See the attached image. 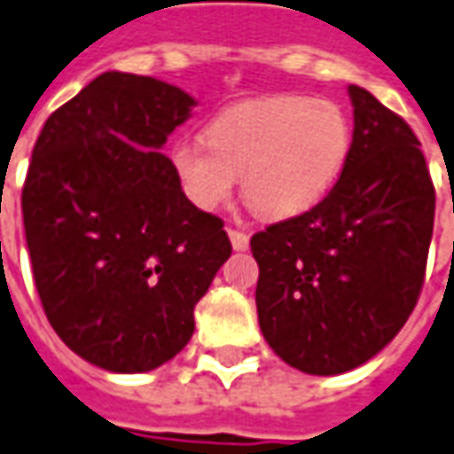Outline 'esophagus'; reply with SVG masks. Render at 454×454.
Returning <instances> with one entry per match:
<instances>
[{
  "label": "esophagus",
  "instance_id": "obj_1",
  "mask_svg": "<svg viewBox=\"0 0 454 454\" xmlns=\"http://www.w3.org/2000/svg\"><path fill=\"white\" fill-rule=\"evenodd\" d=\"M228 239H231V246H233L236 251H246V248H248V243H251L248 233H243V231H239V228H228Z\"/></svg>",
  "mask_w": 454,
  "mask_h": 454
}]
</instances>
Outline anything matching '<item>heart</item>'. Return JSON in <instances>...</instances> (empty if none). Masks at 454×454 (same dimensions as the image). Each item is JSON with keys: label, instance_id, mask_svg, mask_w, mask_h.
I'll list each match as a JSON object with an SVG mask.
<instances>
[{"label": "heart", "instance_id": "obj_1", "mask_svg": "<svg viewBox=\"0 0 454 454\" xmlns=\"http://www.w3.org/2000/svg\"><path fill=\"white\" fill-rule=\"evenodd\" d=\"M353 126L331 98L280 94L221 111L203 138L176 141L168 159L191 203L215 211L240 174L246 201L266 218H293L323 201L343 174Z\"/></svg>", "mask_w": 454, "mask_h": 454}]
</instances>
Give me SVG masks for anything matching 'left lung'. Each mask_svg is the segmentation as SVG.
I'll list each match as a JSON object with an SVG mask.
<instances>
[{"mask_svg":"<svg viewBox=\"0 0 454 454\" xmlns=\"http://www.w3.org/2000/svg\"><path fill=\"white\" fill-rule=\"evenodd\" d=\"M353 146L331 193L258 231L255 308L268 345L293 368L338 375L395 338L422 291L434 188L405 119L360 86Z\"/></svg>","mask_w":454,"mask_h":454,"instance_id":"left-lung-1","label":"left lung"}]
</instances>
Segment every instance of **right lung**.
<instances>
[{
  "mask_svg": "<svg viewBox=\"0 0 454 454\" xmlns=\"http://www.w3.org/2000/svg\"><path fill=\"white\" fill-rule=\"evenodd\" d=\"M196 98L106 72L46 119L21 191L51 328L111 372H149L193 335V308L231 255L223 221L188 201L161 146Z\"/></svg>",
  "mask_w": 454,
  "mask_h": 454,
  "instance_id": "add662e5",
  "label": "right lung"
}]
</instances>
